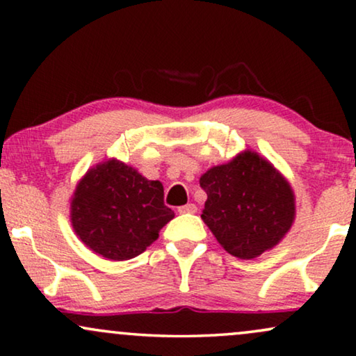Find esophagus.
Listing matches in <instances>:
<instances>
[{
	"instance_id": "1",
	"label": "esophagus",
	"mask_w": 356,
	"mask_h": 356,
	"mask_svg": "<svg viewBox=\"0 0 356 356\" xmlns=\"http://www.w3.org/2000/svg\"><path fill=\"white\" fill-rule=\"evenodd\" d=\"M179 213H181V215H186V213H197V207H195V203H187V205H184V207H179V210H177Z\"/></svg>"
}]
</instances>
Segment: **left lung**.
Instances as JSON below:
<instances>
[{
  "mask_svg": "<svg viewBox=\"0 0 356 356\" xmlns=\"http://www.w3.org/2000/svg\"><path fill=\"white\" fill-rule=\"evenodd\" d=\"M207 192L202 220L225 250L254 259L280 243L295 220V195L282 174L245 151L200 177Z\"/></svg>",
  "mask_w": 356,
  "mask_h": 356,
  "instance_id": "obj_1",
  "label": "left lung"
}]
</instances>
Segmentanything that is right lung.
<instances>
[{
  "label": "right lung",
  "mask_w": 356,
  "mask_h": 356,
  "mask_svg": "<svg viewBox=\"0 0 356 356\" xmlns=\"http://www.w3.org/2000/svg\"><path fill=\"white\" fill-rule=\"evenodd\" d=\"M172 218L174 211L164 205L163 184L148 181L117 159L89 170L71 202L76 234L111 260H129L145 252Z\"/></svg>",
  "instance_id": "add662e5"
}]
</instances>
